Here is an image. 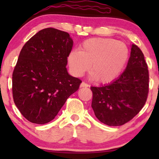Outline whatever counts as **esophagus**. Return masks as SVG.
I'll list each match as a JSON object with an SVG mask.
<instances>
[{"label": "esophagus", "mask_w": 159, "mask_h": 159, "mask_svg": "<svg viewBox=\"0 0 159 159\" xmlns=\"http://www.w3.org/2000/svg\"><path fill=\"white\" fill-rule=\"evenodd\" d=\"M89 87V84L85 83L84 82H82L81 84H80V88H88Z\"/></svg>", "instance_id": "obj_1"}]
</instances>
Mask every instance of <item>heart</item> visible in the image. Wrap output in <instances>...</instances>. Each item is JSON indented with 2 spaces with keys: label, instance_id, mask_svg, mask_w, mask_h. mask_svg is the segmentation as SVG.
I'll return each mask as SVG.
<instances>
[{
  "label": "heart",
  "instance_id": "b5f03b06",
  "mask_svg": "<svg viewBox=\"0 0 159 159\" xmlns=\"http://www.w3.org/2000/svg\"><path fill=\"white\" fill-rule=\"evenodd\" d=\"M129 58L125 43L111 38H90L84 41L79 51H71L68 64L71 72L80 77L89 68L97 81L110 82L120 75Z\"/></svg>",
  "mask_w": 159,
  "mask_h": 159
}]
</instances>
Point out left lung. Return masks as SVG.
<instances>
[{
	"instance_id": "1",
	"label": "left lung",
	"mask_w": 159,
	"mask_h": 159,
	"mask_svg": "<svg viewBox=\"0 0 159 159\" xmlns=\"http://www.w3.org/2000/svg\"><path fill=\"white\" fill-rule=\"evenodd\" d=\"M149 74L143 52L132 45L124 72L114 82L90 87L95 116L108 126H121L134 118L144 106L149 90Z\"/></svg>"
}]
</instances>
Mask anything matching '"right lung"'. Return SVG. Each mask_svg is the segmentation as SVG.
Returning a JSON list of instances; mask_svg holds the SVG:
<instances>
[{
  "mask_svg": "<svg viewBox=\"0 0 159 159\" xmlns=\"http://www.w3.org/2000/svg\"><path fill=\"white\" fill-rule=\"evenodd\" d=\"M73 46L69 34L45 28L24 45L12 75L15 105L30 122L44 125L55 118L82 81L66 68Z\"/></svg>",
  "mask_w": 159,
  "mask_h": 159,
  "instance_id": "obj_1",
  "label": "right lung"
}]
</instances>
